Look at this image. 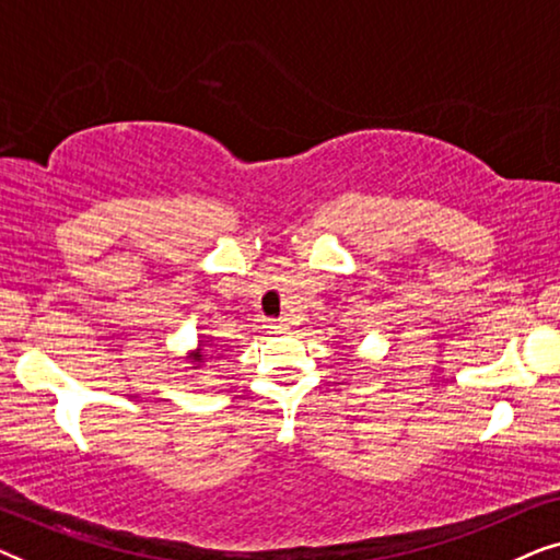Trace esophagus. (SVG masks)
I'll list each match as a JSON object with an SVG mask.
<instances>
[{"label": "esophagus", "instance_id": "34e87169", "mask_svg": "<svg viewBox=\"0 0 560 560\" xmlns=\"http://www.w3.org/2000/svg\"><path fill=\"white\" fill-rule=\"evenodd\" d=\"M267 328H270V334H282V331H288V320L285 318L267 320Z\"/></svg>", "mask_w": 560, "mask_h": 560}]
</instances>
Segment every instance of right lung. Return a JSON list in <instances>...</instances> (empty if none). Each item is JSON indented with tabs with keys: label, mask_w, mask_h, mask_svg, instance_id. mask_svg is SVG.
Segmentation results:
<instances>
[{
	"label": "right lung",
	"mask_w": 560,
	"mask_h": 560,
	"mask_svg": "<svg viewBox=\"0 0 560 560\" xmlns=\"http://www.w3.org/2000/svg\"><path fill=\"white\" fill-rule=\"evenodd\" d=\"M206 343L201 341V343H198V349L194 351V357H190V359H194V362H203V357H209V354H206Z\"/></svg>",
	"instance_id": "add662e5"
}]
</instances>
